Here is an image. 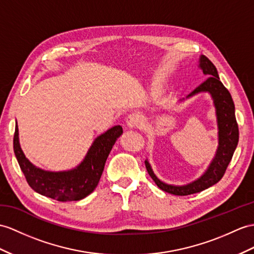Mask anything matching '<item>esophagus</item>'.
<instances>
[{
	"label": "esophagus",
	"instance_id": "34e87169",
	"mask_svg": "<svg viewBox=\"0 0 254 254\" xmlns=\"http://www.w3.org/2000/svg\"><path fill=\"white\" fill-rule=\"evenodd\" d=\"M140 123V119L137 114H129L126 119V125L128 128H135Z\"/></svg>",
	"mask_w": 254,
	"mask_h": 254
}]
</instances>
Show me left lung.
Segmentation results:
<instances>
[{
    "label": "left lung",
    "instance_id": "1",
    "mask_svg": "<svg viewBox=\"0 0 254 254\" xmlns=\"http://www.w3.org/2000/svg\"><path fill=\"white\" fill-rule=\"evenodd\" d=\"M200 70L208 78L201 83L198 87L188 95L187 98L193 97L199 92H209L211 95L215 108L216 123H218V139L219 145L212 162L210 163L208 169L200 178L187 185H171L167 184L155 176L150 163L145 160V167L148 175L156 183L157 187L167 193L178 196H187L212 187L223 178L228 164L231 163L233 154L236 150L239 139L238 124L235 117V106L232 96L225 86L220 80L218 71L214 64L206 56L201 55L199 58ZM182 101V100H181Z\"/></svg>",
    "mask_w": 254,
    "mask_h": 254
}]
</instances>
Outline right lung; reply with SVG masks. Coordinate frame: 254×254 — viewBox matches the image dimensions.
Here are the masks:
<instances>
[{"label": "right lung", "instance_id": "right-lung-1", "mask_svg": "<svg viewBox=\"0 0 254 254\" xmlns=\"http://www.w3.org/2000/svg\"><path fill=\"white\" fill-rule=\"evenodd\" d=\"M122 133V126L117 125L99 135L83 162L76 168L67 171H46L31 163L20 147L17 125L14 152L28 184L36 193L58 201H76L85 198L97 188L109 154Z\"/></svg>", "mask_w": 254, "mask_h": 254}]
</instances>
